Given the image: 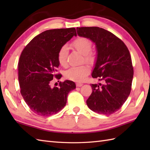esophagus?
<instances>
[{
  "label": "esophagus",
  "mask_w": 150,
  "mask_h": 150,
  "mask_svg": "<svg viewBox=\"0 0 150 150\" xmlns=\"http://www.w3.org/2000/svg\"><path fill=\"white\" fill-rule=\"evenodd\" d=\"M82 85H83V84H82V83H77V84H76L77 87H81Z\"/></svg>",
  "instance_id": "obj_1"
}]
</instances>
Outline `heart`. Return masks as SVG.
I'll list each match as a JSON object with an SVG mask.
<instances>
[{"label": "heart", "instance_id": "heart-1", "mask_svg": "<svg viewBox=\"0 0 150 150\" xmlns=\"http://www.w3.org/2000/svg\"><path fill=\"white\" fill-rule=\"evenodd\" d=\"M73 45L78 52L84 55V60L89 63L94 61V57L90 53L91 50L92 44L91 41L87 38L79 37L74 40ZM67 56H68V46L63 45L60 47L58 53V61L62 66L67 65ZM90 72V68L86 65L75 66L69 68L65 72V77L69 80L75 82H81L84 80Z\"/></svg>", "mask_w": 150, "mask_h": 150}]
</instances>
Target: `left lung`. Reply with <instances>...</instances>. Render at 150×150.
<instances>
[{
  "label": "left lung",
  "instance_id": "8db88e82",
  "mask_svg": "<svg viewBox=\"0 0 150 150\" xmlns=\"http://www.w3.org/2000/svg\"><path fill=\"white\" fill-rule=\"evenodd\" d=\"M79 37L95 44L97 58L92 77L103 84H91L92 93L86 104L95 112L110 115L119 110L131 91L133 68L128 47L112 33L98 27L77 28Z\"/></svg>",
  "mask_w": 150,
  "mask_h": 150
}]
</instances>
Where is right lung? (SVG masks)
Segmentation results:
<instances>
[{"label":"right lung","instance_id":"add662e5","mask_svg":"<svg viewBox=\"0 0 150 150\" xmlns=\"http://www.w3.org/2000/svg\"><path fill=\"white\" fill-rule=\"evenodd\" d=\"M73 36L75 28L54 29L43 31L25 47L18 64L21 93L31 111L40 116H50L66 106L68 95L76 88L74 82H60V87L50 83L59 66L58 53L60 47Z\"/></svg>","mask_w":150,"mask_h":150}]
</instances>
